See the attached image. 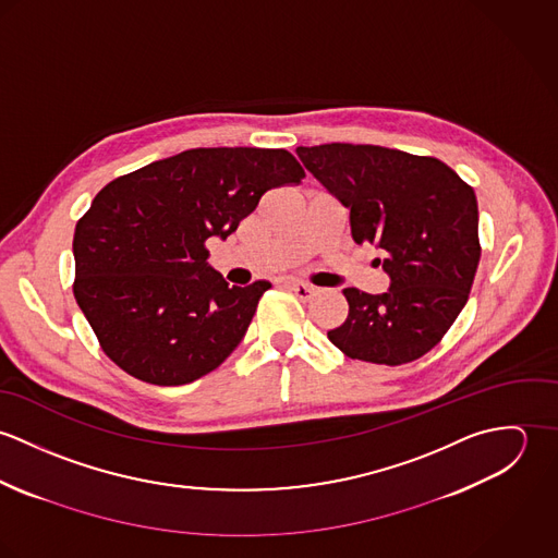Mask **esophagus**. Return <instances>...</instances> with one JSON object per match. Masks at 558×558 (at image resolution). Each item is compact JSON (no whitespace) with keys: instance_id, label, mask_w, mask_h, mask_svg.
Here are the masks:
<instances>
[{"instance_id":"34e87169","label":"esophagus","mask_w":558,"mask_h":558,"mask_svg":"<svg viewBox=\"0 0 558 558\" xmlns=\"http://www.w3.org/2000/svg\"><path fill=\"white\" fill-rule=\"evenodd\" d=\"M288 290H292L301 301H310L314 294V286L310 283H301V281H286Z\"/></svg>"}]
</instances>
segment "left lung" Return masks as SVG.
Segmentation results:
<instances>
[{"label": "left lung", "mask_w": 558, "mask_h": 558, "mask_svg": "<svg viewBox=\"0 0 558 558\" xmlns=\"http://www.w3.org/2000/svg\"><path fill=\"white\" fill-rule=\"evenodd\" d=\"M299 159L350 210L359 244H376L383 294L345 288L348 316L328 339L350 359L403 365L429 352L464 310L475 272L477 197L449 165L383 146L324 144Z\"/></svg>", "instance_id": "left-lung-1"}]
</instances>
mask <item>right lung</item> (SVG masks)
I'll return each mask as SVG.
<instances>
[{
    "instance_id": "1",
    "label": "right lung",
    "mask_w": 558,
    "mask_h": 558,
    "mask_svg": "<svg viewBox=\"0 0 558 558\" xmlns=\"http://www.w3.org/2000/svg\"><path fill=\"white\" fill-rule=\"evenodd\" d=\"M303 178L281 148H193L102 186L73 239V292L102 352L159 387L217 369L270 283L230 288L206 240L228 239L266 191Z\"/></svg>"
}]
</instances>
